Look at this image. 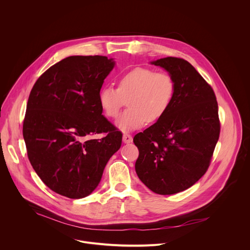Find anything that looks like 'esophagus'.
<instances>
[{
  "label": "esophagus",
  "mask_w": 250,
  "mask_h": 250,
  "mask_svg": "<svg viewBox=\"0 0 250 250\" xmlns=\"http://www.w3.org/2000/svg\"><path fill=\"white\" fill-rule=\"evenodd\" d=\"M123 141L125 142V144H130V142H132V136L130 134L125 133L123 135Z\"/></svg>",
  "instance_id": "obj_1"
}]
</instances>
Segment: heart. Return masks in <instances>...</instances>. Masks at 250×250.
Wrapping results in <instances>:
<instances>
[{"label":"heart","instance_id":"heart-1","mask_svg":"<svg viewBox=\"0 0 250 250\" xmlns=\"http://www.w3.org/2000/svg\"><path fill=\"white\" fill-rule=\"evenodd\" d=\"M174 95L175 82L170 74L136 67L120 76L118 88H103L99 103L105 116L117 119L127 101L129 108L118 122L119 128L126 131L159 121L169 110Z\"/></svg>","mask_w":250,"mask_h":250}]
</instances>
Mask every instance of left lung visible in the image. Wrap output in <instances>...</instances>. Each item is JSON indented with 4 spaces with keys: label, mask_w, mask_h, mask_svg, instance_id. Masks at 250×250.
<instances>
[{
    "label": "left lung",
    "mask_w": 250,
    "mask_h": 250,
    "mask_svg": "<svg viewBox=\"0 0 250 250\" xmlns=\"http://www.w3.org/2000/svg\"><path fill=\"white\" fill-rule=\"evenodd\" d=\"M150 63L172 76L175 95L167 113L134 135L135 172L152 192L172 195L193 186L209 166L221 130L218 102L188 61L165 57Z\"/></svg>",
    "instance_id": "8db88e82"
}]
</instances>
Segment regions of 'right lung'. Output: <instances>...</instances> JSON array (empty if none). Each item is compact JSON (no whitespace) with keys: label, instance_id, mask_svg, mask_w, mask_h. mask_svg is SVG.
Masks as SVG:
<instances>
[{"label":"right lung","instance_id":"add662e5","mask_svg":"<svg viewBox=\"0 0 250 250\" xmlns=\"http://www.w3.org/2000/svg\"><path fill=\"white\" fill-rule=\"evenodd\" d=\"M115 64L105 56H69L31 89L22 126L27 156L42 181L59 195L89 196L122 146V132L102 115L99 103ZM99 133L106 134L92 138Z\"/></svg>","mask_w":250,"mask_h":250}]
</instances>
